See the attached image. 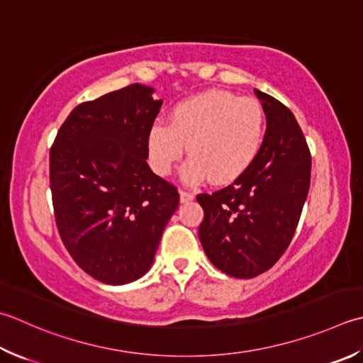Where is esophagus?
I'll use <instances>...</instances> for the list:
<instances>
[{
    "label": "esophagus",
    "mask_w": 363,
    "mask_h": 363,
    "mask_svg": "<svg viewBox=\"0 0 363 363\" xmlns=\"http://www.w3.org/2000/svg\"><path fill=\"white\" fill-rule=\"evenodd\" d=\"M179 196H181V203H189L194 200V194H190V191H186V190H181Z\"/></svg>",
    "instance_id": "esophagus-1"
}]
</instances>
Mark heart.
Segmentation results:
<instances>
[{
    "label": "heart",
    "instance_id": "heart-1",
    "mask_svg": "<svg viewBox=\"0 0 363 363\" xmlns=\"http://www.w3.org/2000/svg\"><path fill=\"white\" fill-rule=\"evenodd\" d=\"M266 132V110L257 99L209 89L177 102L169 111V124L157 121L151 125L149 163L159 176H168L187 145L184 182L196 186L211 177L214 184H228L255 165Z\"/></svg>",
    "mask_w": 363,
    "mask_h": 363
}]
</instances>
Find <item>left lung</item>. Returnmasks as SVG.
Returning <instances> with one entry per match:
<instances>
[{
	"instance_id": "8db88e82",
	"label": "left lung",
	"mask_w": 363,
	"mask_h": 363,
	"mask_svg": "<svg viewBox=\"0 0 363 363\" xmlns=\"http://www.w3.org/2000/svg\"><path fill=\"white\" fill-rule=\"evenodd\" d=\"M267 132L255 165L231 186L200 194L204 218L198 230L204 253L226 275L253 279L288 248L310 189L311 155L288 106L255 89Z\"/></svg>"
}]
</instances>
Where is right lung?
Segmentation results:
<instances>
[{"mask_svg":"<svg viewBox=\"0 0 363 363\" xmlns=\"http://www.w3.org/2000/svg\"><path fill=\"white\" fill-rule=\"evenodd\" d=\"M152 94L135 83L80 104L50 149L60 236L77 264L106 285H125L151 269L179 204L176 187L146 162L147 132L162 106Z\"/></svg>","mask_w":363,"mask_h":363,"instance_id":"1","label":"right lung"}]
</instances>
